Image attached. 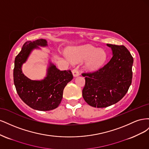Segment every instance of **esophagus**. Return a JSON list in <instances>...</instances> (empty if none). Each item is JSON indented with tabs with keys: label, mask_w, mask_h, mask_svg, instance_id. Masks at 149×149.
<instances>
[{
	"label": "esophagus",
	"mask_w": 149,
	"mask_h": 149,
	"mask_svg": "<svg viewBox=\"0 0 149 149\" xmlns=\"http://www.w3.org/2000/svg\"><path fill=\"white\" fill-rule=\"evenodd\" d=\"M72 73H73L74 77H77V76H78L79 75V73L77 68H74L73 71H72Z\"/></svg>",
	"instance_id": "esophagus-1"
}]
</instances>
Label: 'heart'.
Instances as JSON below:
<instances>
[{"label": "heart", "mask_w": 149, "mask_h": 149, "mask_svg": "<svg viewBox=\"0 0 149 149\" xmlns=\"http://www.w3.org/2000/svg\"><path fill=\"white\" fill-rule=\"evenodd\" d=\"M66 55L73 63L86 60L84 68L90 72L100 69L107 59V53L103 49L97 48L91 45L71 47L68 49Z\"/></svg>", "instance_id": "obj_1"}]
</instances>
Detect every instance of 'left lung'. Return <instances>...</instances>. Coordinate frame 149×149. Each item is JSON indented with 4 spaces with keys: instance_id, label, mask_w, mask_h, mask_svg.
Wrapping results in <instances>:
<instances>
[{
    "instance_id": "1",
    "label": "left lung",
    "mask_w": 149,
    "mask_h": 149,
    "mask_svg": "<svg viewBox=\"0 0 149 149\" xmlns=\"http://www.w3.org/2000/svg\"><path fill=\"white\" fill-rule=\"evenodd\" d=\"M112 57L107 63L92 73H83L85 86L83 97L89 106L102 108L119 102L132 83L134 59L123 45L107 44Z\"/></svg>"
}]
</instances>
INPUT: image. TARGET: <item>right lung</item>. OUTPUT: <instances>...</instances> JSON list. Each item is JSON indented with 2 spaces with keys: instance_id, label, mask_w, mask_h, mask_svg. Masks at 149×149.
<instances>
[{
  "instance_id": "add662e5",
  "label": "right lung",
  "mask_w": 149,
  "mask_h": 149,
  "mask_svg": "<svg viewBox=\"0 0 149 149\" xmlns=\"http://www.w3.org/2000/svg\"><path fill=\"white\" fill-rule=\"evenodd\" d=\"M48 46L47 41L39 39L26 42L15 58L13 82L21 100L32 109L47 111L53 110L60 105L63 90L73 79L70 70L60 71L49 61L46 76L41 80H31L23 73L22 65L27 61L35 49Z\"/></svg>"
}]
</instances>
